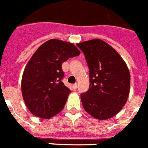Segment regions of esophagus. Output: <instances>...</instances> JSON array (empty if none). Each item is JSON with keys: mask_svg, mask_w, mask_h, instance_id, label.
<instances>
[{"mask_svg": "<svg viewBox=\"0 0 148 148\" xmlns=\"http://www.w3.org/2000/svg\"><path fill=\"white\" fill-rule=\"evenodd\" d=\"M77 87H78L77 84H74V85H73V89H74V90H75V89L77 88Z\"/></svg>", "mask_w": 148, "mask_h": 148, "instance_id": "esophagus-1", "label": "esophagus"}]
</instances>
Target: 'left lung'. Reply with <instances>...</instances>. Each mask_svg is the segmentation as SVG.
I'll use <instances>...</instances> for the list:
<instances>
[{
    "label": "left lung",
    "instance_id": "left-lung-1",
    "mask_svg": "<svg viewBox=\"0 0 148 148\" xmlns=\"http://www.w3.org/2000/svg\"><path fill=\"white\" fill-rule=\"evenodd\" d=\"M89 69L90 86L81 95L84 109L99 120H107L124 107L130 92L131 75L125 60L100 39L77 43Z\"/></svg>",
    "mask_w": 148,
    "mask_h": 148
}]
</instances>
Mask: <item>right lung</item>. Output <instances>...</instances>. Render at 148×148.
<instances>
[{"label": "right lung", "instance_id": "1", "mask_svg": "<svg viewBox=\"0 0 148 148\" xmlns=\"http://www.w3.org/2000/svg\"><path fill=\"white\" fill-rule=\"evenodd\" d=\"M79 54L73 43L56 39L45 42L36 49L21 80L23 101L31 114L48 119L63 109L71 91L62 82V64Z\"/></svg>", "mask_w": 148, "mask_h": 148}]
</instances>
